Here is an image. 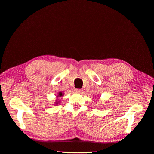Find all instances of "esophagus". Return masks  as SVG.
I'll return each instance as SVG.
<instances>
[{"label":"esophagus","mask_w":154,"mask_h":154,"mask_svg":"<svg viewBox=\"0 0 154 154\" xmlns=\"http://www.w3.org/2000/svg\"><path fill=\"white\" fill-rule=\"evenodd\" d=\"M75 91L76 92H79H79H81L83 91H82L81 89H79V88H75Z\"/></svg>","instance_id":"34e87169"}]
</instances>
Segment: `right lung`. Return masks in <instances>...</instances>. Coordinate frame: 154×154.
<instances>
[{"instance_id":"1","label":"right lung","mask_w":154,"mask_h":154,"mask_svg":"<svg viewBox=\"0 0 154 154\" xmlns=\"http://www.w3.org/2000/svg\"><path fill=\"white\" fill-rule=\"evenodd\" d=\"M58 96H57V98H58V97H60V96H63V93H62V92H59V93H58ZM58 102H59L58 101H57V100H56V102H55V103H56V105H57V104H58Z\"/></svg>"}]
</instances>
